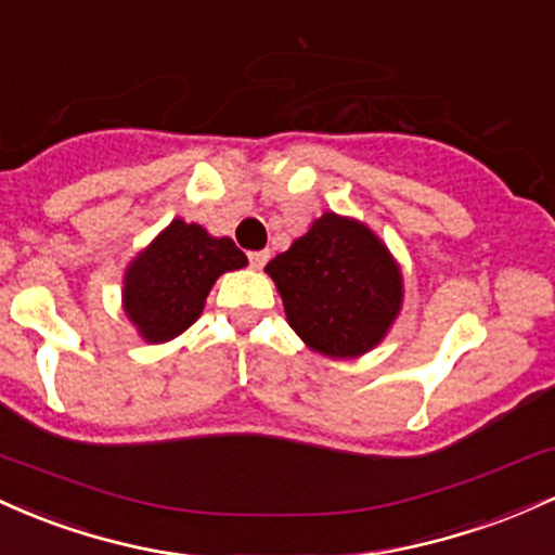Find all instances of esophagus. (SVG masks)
I'll list each match as a JSON object with an SVG mask.
<instances>
[{
  "label": "esophagus",
  "mask_w": 555,
  "mask_h": 555,
  "mask_svg": "<svg viewBox=\"0 0 555 555\" xmlns=\"http://www.w3.org/2000/svg\"><path fill=\"white\" fill-rule=\"evenodd\" d=\"M267 259H270V251H267V248H261V251H248V261H251V267H257V270L267 264Z\"/></svg>",
  "instance_id": "34e87169"
}]
</instances>
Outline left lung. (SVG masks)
<instances>
[{"mask_svg":"<svg viewBox=\"0 0 555 555\" xmlns=\"http://www.w3.org/2000/svg\"><path fill=\"white\" fill-rule=\"evenodd\" d=\"M267 275L283 296L291 327L325 357L370 351L401 309V272L388 248L370 228L333 211L278 254Z\"/></svg>","mask_w":555,"mask_h":555,"instance_id":"obj_1","label":"left lung"}]
</instances>
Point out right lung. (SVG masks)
I'll return each instance as SVG.
<instances>
[{
    "label": "right lung",
    "instance_id": "add662e5",
    "mask_svg": "<svg viewBox=\"0 0 555 555\" xmlns=\"http://www.w3.org/2000/svg\"><path fill=\"white\" fill-rule=\"evenodd\" d=\"M246 267V254L230 238H211L204 228L172 220L126 275V311L149 344H165L202 314L222 272Z\"/></svg>",
    "mask_w": 555,
    "mask_h": 555
}]
</instances>
